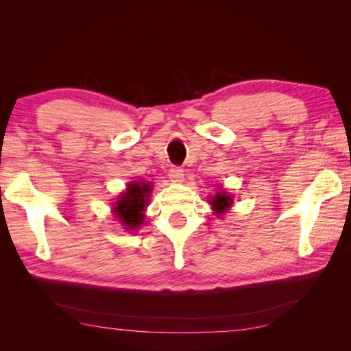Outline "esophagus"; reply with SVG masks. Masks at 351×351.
<instances>
[{"label": "esophagus", "mask_w": 351, "mask_h": 351, "mask_svg": "<svg viewBox=\"0 0 351 351\" xmlns=\"http://www.w3.org/2000/svg\"><path fill=\"white\" fill-rule=\"evenodd\" d=\"M184 171L180 167H173L171 169H169V178L173 180L174 183H182L183 180H184V174H183Z\"/></svg>", "instance_id": "34e87169"}]
</instances>
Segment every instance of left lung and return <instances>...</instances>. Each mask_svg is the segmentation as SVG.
I'll use <instances>...</instances> for the list:
<instances>
[{
  "instance_id": "8db88e82",
  "label": "left lung",
  "mask_w": 351,
  "mask_h": 351,
  "mask_svg": "<svg viewBox=\"0 0 351 351\" xmlns=\"http://www.w3.org/2000/svg\"><path fill=\"white\" fill-rule=\"evenodd\" d=\"M209 204L214 209V214L218 217H222L227 212L230 206H232V197L227 192H217L215 196H209Z\"/></svg>"
}]
</instances>
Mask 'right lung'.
<instances>
[{"instance_id": "1", "label": "right lung", "mask_w": 351, "mask_h": 351, "mask_svg": "<svg viewBox=\"0 0 351 351\" xmlns=\"http://www.w3.org/2000/svg\"><path fill=\"white\" fill-rule=\"evenodd\" d=\"M152 193L151 182H132L127 184L114 205V214L125 230L136 231L145 221V209Z\"/></svg>"}]
</instances>
